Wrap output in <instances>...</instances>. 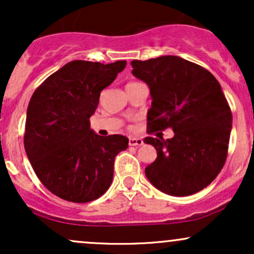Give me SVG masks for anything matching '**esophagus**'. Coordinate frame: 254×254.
I'll return each instance as SVG.
<instances>
[{
	"label": "esophagus",
	"instance_id": "34e87169",
	"mask_svg": "<svg viewBox=\"0 0 254 254\" xmlns=\"http://www.w3.org/2000/svg\"><path fill=\"white\" fill-rule=\"evenodd\" d=\"M130 145H136V147H139V145L143 144V139L142 138H135V137H131L129 139Z\"/></svg>",
	"mask_w": 254,
	"mask_h": 254
}]
</instances>
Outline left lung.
Instances as JSON below:
<instances>
[{"label": "left lung", "mask_w": 254, "mask_h": 254, "mask_svg": "<svg viewBox=\"0 0 254 254\" xmlns=\"http://www.w3.org/2000/svg\"><path fill=\"white\" fill-rule=\"evenodd\" d=\"M132 75L148 84V132L173 130L170 139L145 137L157 157L145 167L154 186L171 196L203 190L222 170L228 151L232 112L220 83L203 66L178 56L131 62Z\"/></svg>", "instance_id": "obj_1"}]
</instances>
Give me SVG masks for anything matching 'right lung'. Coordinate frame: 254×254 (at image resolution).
I'll list each match as a JSON object with an SVG mask.
<instances>
[{"label": "right lung", "mask_w": 254, "mask_h": 254, "mask_svg": "<svg viewBox=\"0 0 254 254\" xmlns=\"http://www.w3.org/2000/svg\"><path fill=\"white\" fill-rule=\"evenodd\" d=\"M125 65V61H71L32 95L26 116V154L43 185L62 199L92 202L111 186L115 157L127 149L129 139L97 135L89 118L101 90Z\"/></svg>", "instance_id": "right-lung-1"}]
</instances>
